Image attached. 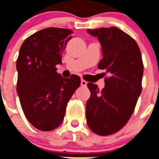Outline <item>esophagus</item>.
<instances>
[{"label":"esophagus","mask_w":159,"mask_h":159,"mask_svg":"<svg viewBox=\"0 0 159 159\" xmlns=\"http://www.w3.org/2000/svg\"><path fill=\"white\" fill-rule=\"evenodd\" d=\"M86 85H87V82H86L85 80H81V86H86Z\"/></svg>","instance_id":"34e87169"}]
</instances>
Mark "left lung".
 Segmentation results:
<instances>
[{
  "instance_id": "8db88e82",
  "label": "left lung",
  "mask_w": 159,
  "mask_h": 159,
  "mask_svg": "<svg viewBox=\"0 0 159 159\" xmlns=\"http://www.w3.org/2000/svg\"><path fill=\"white\" fill-rule=\"evenodd\" d=\"M97 37L103 59L98 64L110 77L101 91L96 84H87L91 97L86 102L87 125L94 133H116L128 122L142 91L144 72L140 50L135 40L116 27L87 29Z\"/></svg>"
}]
</instances>
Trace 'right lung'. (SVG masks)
Instances as JSON below:
<instances>
[{
    "instance_id": "1",
    "label": "right lung",
    "mask_w": 159,
    "mask_h": 159,
    "mask_svg": "<svg viewBox=\"0 0 159 159\" xmlns=\"http://www.w3.org/2000/svg\"><path fill=\"white\" fill-rule=\"evenodd\" d=\"M73 31L47 28L22 44L17 59V92L22 109L34 127L50 131L61 124L68 100L79 87L77 75L64 78L56 72Z\"/></svg>"
}]
</instances>
